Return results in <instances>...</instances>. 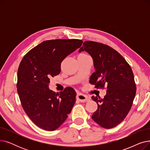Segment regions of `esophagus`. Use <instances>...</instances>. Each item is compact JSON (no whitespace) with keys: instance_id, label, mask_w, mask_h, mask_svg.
Here are the masks:
<instances>
[{"instance_id":"34e87169","label":"esophagus","mask_w":150,"mask_h":150,"mask_svg":"<svg viewBox=\"0 0 150 150\" xmlns=\"http://www.w3.org/2000/svg\"><path fill=\"white\" fill-rule=\"evenodd\" d=\"M77 98L78 100H79L80 102H87L88 101H89V98L86 96L85 95H84V94H82V93H79L77 95Z\"/></svg>"}]
</instances>
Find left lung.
<instances>
[{
	"label": "left lung",
	"mask_w": 150,
	"mask_h": 150,
	"mask_svg": "<svg viewBox=\"0 0 150 150\" xmlns=\"http://www.w3.org/2000/svg\"><path fill=\"white\" fill-rule=\"evenodd\" d=\"M84 50L92 58L95 68L89 83L96 88H107L103 98L92 97L98 105L92 119L104 128H114L127 117L136 96L132 70L122 55L107 45L85 41L78 52Z\"/></svg>",
	"instance_id": "8db88e82"
}]
</instances>
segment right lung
<instances>
[{
	"mask_svg": "<svg viewBox=\"0 0 150 150\" xmlns=\"http://www.w3.org/2000/svg\"><path fill=\"white\" fill-rule=\"evenodd\" d=\"M80 39H52L30 50L18 70L17 90L24 111L36 126L54 131L65 122L76 101L70 87L59 93L49 88L50 78L61 72L63 59L81 46Z\"/></svg>",
	"mask_w": 150,
	"mask_h": 150,
	"instance_id": "add662e5",
	"label": "right lung"
}]
</instances>
